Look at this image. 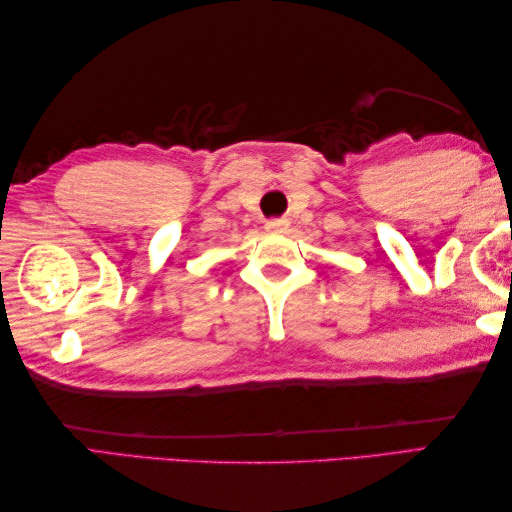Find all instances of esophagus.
<instances>
[{
    "label": "esophagus",
    "mask_w": 512,
    "mask_h": 512,
    "mask_svg": "<svg viewBox=\"0 0 512 512\" xmlns=\"http://www.w3.org/2000/svg\"><path fill=\"white\" fill-rule=\"evenodd\" d=\"M286 228H288L286 217H273V220L266 222V231L270 233H284Z\"/></svg>",
    "instance_id": "1"
}]
</instances>
